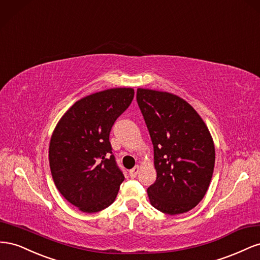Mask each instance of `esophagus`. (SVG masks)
Masks as SVG:
<instances>
[{"instance_id": "34e87169", "label": "esophagus", "mask_w": 260, "mask_h": 260, "mask_svg": "<svg viewBox=\"0 0 260 260\" xmlns=\"http://www.w3.org/2000/svg\"><path fill=\"white\" fill-rule=\"evenodd\" d=\"M139 169H140V167L139 166H136L135 168H133L131 171H129V176L132 177V179H135V177L137 176V174H138V172H139Z\"/></svg>"}]
</instances>
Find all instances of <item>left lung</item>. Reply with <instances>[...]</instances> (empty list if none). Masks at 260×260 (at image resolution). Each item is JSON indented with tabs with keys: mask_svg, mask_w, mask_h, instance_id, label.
<instances>
[{
	"mask_svg": "<svg viewBox=\"0 0 260 260\" xmlns=\"http://www.w3.org/2000/svg\"><path fill=\"white\" fill-rule=\"evenodd\" d=\"M137 103L153 145L157 180L147 189L150 204L168 214L187 212L209 187L216 151L195 109L169 92L138 88Z\"/></svg>",
	"mask_w": 260,
	"mask_h": 260,
	"instance_id": "8db88e82",
	"label": "left lung"
}]
</instances>
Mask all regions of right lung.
I'll return each instance as SVG.
<instances>
[{"label": "right lung", "mask_w": 260, "mask_h": 260, "mask_svg": "<svg viewBox=\"0 0 260 260\" xmlns=\"http://www.w3.org/2000/svg\"><path fill=\"white\" fill-rule=\"evenodd\" d=\"M134 93L133 88H113L87 95L66 111L52 134V177L62 196L81 211L98 212L115 200L124 175L109 136Z\"/></svg>", "instance_id": "1"}]
</instances>
